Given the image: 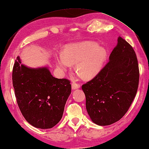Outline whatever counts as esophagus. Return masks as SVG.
<instances>
[{"label": "esophagus", "mask_w": 149, "mask_h": 149, "mask_svg": "<svg viewBox=\"0 0 149 149\" xmlns=\"http://www.w3.org/2000/svg\"><path fill=\"white\" fill-rule=\"evenodd\" d=\"M80 88V84H79L77 83H73L72 84V90H75V89H78Z\"/></svg>", "instance_id": "34e87169"}]
</instances>
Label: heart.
Wrapping results in <instances>:
<instances>
[{"instance_id":"obj_1","label":"heart","mask_w":149,"mask_h":149,"mask_svg":"<svg viewBox=\"0 0 149 149\" xmlns=\"http://www.w3.org/2000/svg\"><path fill=\"white\" fill-rule=\"evenodd\" d=\"M107 57L105 49L93 42L70 44L57 59V66L61 70L68 68L75 63V70L84 78L95 76L103 67Z\"/></svg>"}]
</instances>
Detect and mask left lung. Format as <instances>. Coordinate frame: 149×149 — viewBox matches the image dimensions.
Returning <instances> with one entry per match:
<instances>
[{
	"label": "left lung",
	"mask_w": 149,
	"mask_h": 149,
	"mask_svg": "<svg viewBox=\"0 0 149 149\" xmlns=\"http://www.w3.org/2000/svg\"><path fill=\"white\" fill-rule=\"evenodd\" d=\"M139 72L133 48L121 37L109 61L91 81L83 84L86 109L91 120L100 126L119 121L136 95Z\"/></svg>",
	"instance_id": "8db88e82"
}]
</instances>
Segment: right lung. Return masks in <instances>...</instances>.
I'll list each match as a JSON object with an SVG mask.
<instances>
[{
  "mask_svg": "<svg viewBox=\"0 0 149 149\" xmlns=\"http://www.w3.org/2000/svg\"><path fill=\"white\" fill-rule=\"evenodd\" d=\"M12 81L17 104L29 123L47 129L59 123L71 94L70 81L53 77L48 67L21 65L19 56L14 64Z\"/></svg>",
  "mask_w": 149,
  "mask_h": 149,
  "instance_id": "right-lung-1",
  "label": "right lung"
}]
</instances>
